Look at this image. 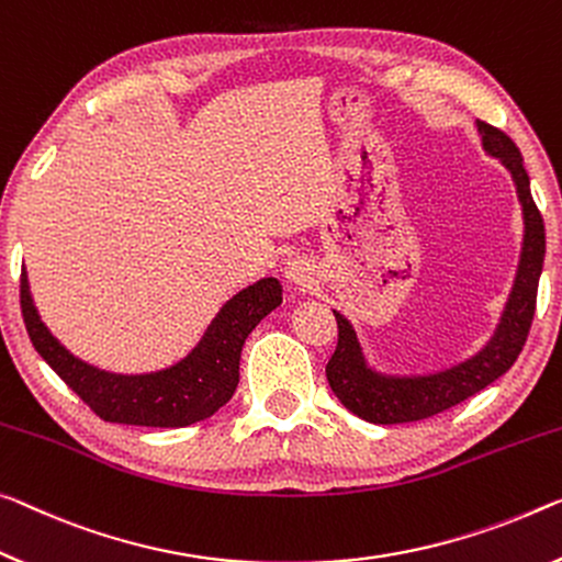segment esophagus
<instances>
[{
	"instance_id": "esophagus-1",
	"label": "esophagus",
	"mask_w": 562,
	"mask_h": 562,
	"mask_svg": "<svg viewBox=\"0 0 562 562\" xmlns=\"http://www.w3.org/2000/svg\"><path fill=\"white\" fill-rule=\"evenodd\" d=\"M286 279L299 289H311L316 283V269L306 258H291L286 263Z\"/></svg>"
}]
</instances>
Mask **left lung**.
Masks as SVG:
<instances>
[{"instance_id": "obj_1", "label": "left lung", "mask_w": 562, "mask_h": 562, "mask_svg": "<svg viewBox=\"0 0 562 562\" xmlns=\"http://www.w3.org/2000/svg\"><path fill=\"white\" fill-rule=\"evenodd\" d=\"M477 127L485 150L503 160L507 170L513 172L517 195H520L522 203L525 244L515 289L510 293V301H507L495 339L477 357L431 376L390 379L371 374L361 364L359 344L353 339L349 322L334 314L336 326H339V339H336V349L329 364H326V379H329V386L344 407L361 419L374 422V425H402V422L427 419L470 400L472 394L485 390L487 384L503 376L515 364L530 334L542 256H546V226H542V215L532 201L530 178L522 166V155L510 140V135H505L499 127L485 123V120H480Z\"/></svg>"}]
</instances>
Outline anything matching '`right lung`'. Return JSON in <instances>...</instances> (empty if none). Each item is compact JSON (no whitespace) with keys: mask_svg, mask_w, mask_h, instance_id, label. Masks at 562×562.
I'll return each instance as SVG.
<instances>
[{"mask_svg":"<svg viewBox=\"0 0 562 562\" xmlns=\"http://www.w3.org/2000/svg\"><path fill=\"white\" fill-rule=\"evenodd\" d=\"M281 299L279 281H258L223 306L198 349L178 367L158 374L123 376L75 359L40 322L32 306L27 273L22 269L20 276L22 318L40 357L100 419L137 427H188L218 412L238 386V361L246 336L281 304Z\"/></svg>","mask_w":562,"mask_h":562,"instance_id":"add662e5","label":"right lung"}]
</instances>
